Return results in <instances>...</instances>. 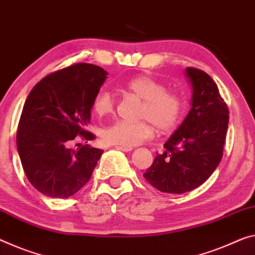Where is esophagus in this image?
I'll return each mask as SVG.
<instances>
[{
  "label": "esophagus",
  "mask_w": 255,
  "mask_h": 255,
  "mask_svg": "<svg viewBox=\"0 0 255 255\" xmlns=\"http://www.w3.org/2000/svg\"><path fill=\"white\" fill-rule=\"evenodd\" d=\"M116 149L119 150H122V151H131L133 150L132 147H125V146H115Z\"/></svg>",
  "instance_id": "esophagus-1"
}]
</instances>
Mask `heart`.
I'll return each instance as SVG.
<instances>
[{"label": "heart", "mask_w": 255, "mask_h": 255, "mask_svg": "<svg viewBox=\"0 0 255 255\" xmlns=\"http://www.w3.org/2000/svg\"><path fill=\"white\" fill-rule=\"evenodd\" d=\"M124 90L142 100L140 108L141 122L116 121L101 130L106 143L133 147L154 135V127L160 132L170 131L179 123L183 112V100L178 93L165 91V85L147 75L132 77L124 84ZM114 96L107 90H100L93 98L92 109L98 116L111 114L114 109ZM149 119L151 124L147 121Z\"/></svg>", "instance_id": "1"}]
</instances>
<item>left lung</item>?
I'll return each mask as SVG.
<instances>
[{
	"mask_svg": "<svg viewBox=\"0 0 255 255\" xmlns=\"http://www.w3.org/2000/svg\"><path fill=\"white\" fill-rule=\"evenodd\" d=\"M190 111L164 143L143 174L162 193L183 194L203 185L221 162L229 112L214 81L203 70L187 67Z\"/></svg>",
	"mask_w": 255,
	"mask_h": 255,
	"instance_id": "left-lung-1",
	"label": "left lung"
}]
</instances>
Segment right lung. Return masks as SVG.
Instances as JSON below:
<instances>
[{
	"mask_svg": "<svg viewBox=\"0 0 255 255\" xmlns=\"http://www.w3.org/2000/svg\"><path fill=\"white\" fill-rule=\"evenodd\" d=\"M107 74L99 66L75 64L45 76L27 97L17 149L27 179L43 195L68 198L91 178L104 150L89 144L73 150L69 144L77 135L95 139L85 128Z\"/></svg>",
	"mask_w": 255,
	"mask_h": 255,
	"instance_id": "obj_1",
	"label": "right lung"
}]
</instances>
